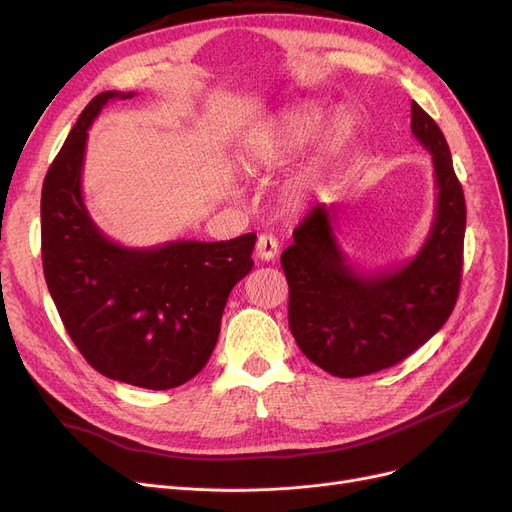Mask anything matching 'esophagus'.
Masks as SVG:
<instances>
[{
    "label": "esophagus",
    "instance_id": "obj_1",
    "mask_svg": "<svg viewBox=\"0 0 512 512\" xmlns=\"http://www.w3.org/2000/svg\"><path fill=\"white\" fill-rule=\"evenodd\" d=\"M255 251H257V257H259L261 261H272V259H276V255H278V238H276L274 234H261V236L257 238Z\"/></svg>",
    "mask_w": 512,
    "mask_h": 512
}]
</instances>
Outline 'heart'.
Returning a JSON list of instances; mask_svg holds the SVG:
<instances>
[{
  "label": "heart",
  "instance_id": "obj_1",
  "mask_svg": "<svg viewBox=\"0 0 512 512\" xmlns=\"http://www.w3.org/2000/svg\"><path fill=\"white\" fill-rule=\"evenodd\" d=\"M326 124V112L317 105H297L278 114L270 124L257 128L242 153V161L249 170L282 166L297 155ZM355 134V124L348 116H338L324 139L321 153L313 164L294 178L288 186V201L299 205L315 186L326 180L334 159L346 149Z\"/></svg>",
  "mask_w": 512,
  "mask_h": 512
}]
</instances>
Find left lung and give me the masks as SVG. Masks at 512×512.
<instances>
[{
	"label": "left lung",
	"mask_w": 512,
	"mask_h": 512,
	"mask_svg": "<svg viewBox=\"0 0 512 512\" xmlns=\"http://www.w3.org/2000/svg\"><path fill=\"white\" fill-rule=\"evenodd\" d=\"M411 130L432 153L436 218L419 253L396 270L348 263L334 207L315 205L282 253L288 326L303 355L336 378H361L413 355L450 317L461 288L465 195L440 126L411 103Z\"/></svg>",
	"instance_id": "8db88e82"
}]
</instances>
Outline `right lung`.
<instances>
[{
	"mask_svg": "<svg viewBox=\"0 0 512 512\" xmlns=\"http://www.w3.org/2000/svg\"><path fill=\"white\" fill-rule=\"evenodd\" d=\"M128 97H93L47 170L43 274L66 332L93 369L130 386L168 390L209 361L228 294L253 267L257 236L128 249L95 226L80 191L87 130L107 101Z\"/></svg>",
	"mask_w": 512,
	"mask_h": 512,
	"instance_id": "1",
	"label": "right lung"
}]
</instances>
